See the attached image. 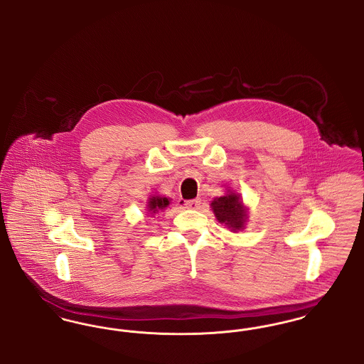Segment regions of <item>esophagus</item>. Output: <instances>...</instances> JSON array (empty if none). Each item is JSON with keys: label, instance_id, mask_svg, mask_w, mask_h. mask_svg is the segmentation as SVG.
Here are the masks:
<instances>
[{"label": "esophagus", "instance_id": "1", "mask_svg": "<svg viewBox=\"0 0 364 364\" xmlns=\"http://www.w3.org/2000/svg\"><path fill=\"white\" fill-rule=\"evenodd\" d=\"M186 208H200V199L198 198V199H191V200H186Z\"/></svg>", "mask_w": 364, "mask_h": 364}]
</instances>
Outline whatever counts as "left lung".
<instances>
[{
    "label": "left lung",
    "instance_id": "8db88e82",
    "mask_svg": "<svg viewBox=\"0 0 364 364\" xmlns=\"http://www.w3.org/2000/svg\"><path fill=\"white\" fill-rule=\"evenodd\" d=\"M211 208L221 224H225L232 230H240L245 223L247 214L242 208V200L239 195L229 193L226 196L215 198L211 202Z\"/></svg>",
    "mask_w": 364,
    "mask_h": 364
}]
</instances>
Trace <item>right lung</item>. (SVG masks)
<instances>
[{
	"label": "right lung",
	"mask_w": 364,
	"mask_h": 364,
	"mask_svg": "<svg viewBox=\"0 0 364 364\" xmlns=\"http://www.w3.org/2000/svg\"><path fill=\"white\" fill-rule=\"evenodd\" d=\"M169 206V199L168 198H161V196H154L149 202V211L156 213L158 210H164Z\"/></svg>",
	"instance_id": "1"
}]
</instances>
